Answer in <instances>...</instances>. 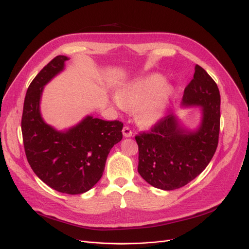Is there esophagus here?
Segmentation results:
<instances>
[{
    "instance_id": "obj_1",
    "label": "esophagus",
    "mask_w": 249,
    "mask_h": 249,
    "mask_svg": "<svg viewBox=\"0 0 249 249\" xmlns=\"http://www.w3.org/2000/svg\"><path fill=\"white\" fill-rule=\"evenodd\" d=\"M122 132H123V135H124L125 137H131L132 134H133L132 131H131V129H130L128 126H125V127L123 128Z\"/></svg>"
}]
</instances>
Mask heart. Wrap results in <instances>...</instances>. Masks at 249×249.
<instances>
[{
    "label": "heart",
    "mask_w": 249,
    "mask_h": 249,
    "mask_svg": "<svg viewBox=\"0 0 249 249\" xmlns=\"http://www.w3.org/2000/svg\"><path fill=\"white\" fill-rule=\"evenodd\" d=\"M175 95L173 85L160 74L152 73L136 78L123 86L114 102L122 110L135 109V117L142 127L160 122L171 106Z\"/></svg>",
    "instance_id": "obj_1"
}]
</instances>
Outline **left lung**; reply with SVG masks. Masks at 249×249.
Masks as SVG:
<instances>
[{
	"instance_id": "8db88e82",
	"label": "left lung",
	"mask_w": 249,
	"mask_h": 249,
	"mask_svg": "<svg viewBox=\"0 0 249 249\" xmlns=\"http://www.w3.org/2000/svg\"><path fill=\"white\" fill-rule=\"evenodd\" d=\"M220 103L217 84L197 64L181 105L202 107L200 127L189 131L171 113L152 126L149 132L135 136L139 151L138 173L149 185L164 191L176 190L204 171L218 146Z\"/></svg>"
}]
</instances>
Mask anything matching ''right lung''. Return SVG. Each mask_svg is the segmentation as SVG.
Wrapping results in <instances>:
<instances>
[{"instance_id":"add662e5","label":"right lung","mask_w":249,"mask_h":249,"mask_svg":"<svg viewBox=\"0 0 249 249\" xmlns=\"http://www.w3.org/2000/svg\"><path fill=\"white\" fill-rule=\"evenodd\" d=\"M67 60L57 55L35 76L25 96L21 128L26 158L35 175L57 192L78 195L102 178L110 150L123 137V123L87 116L67 131H57L43 121L39 109L43 87Z\"/></svg>"}]
</instances>
